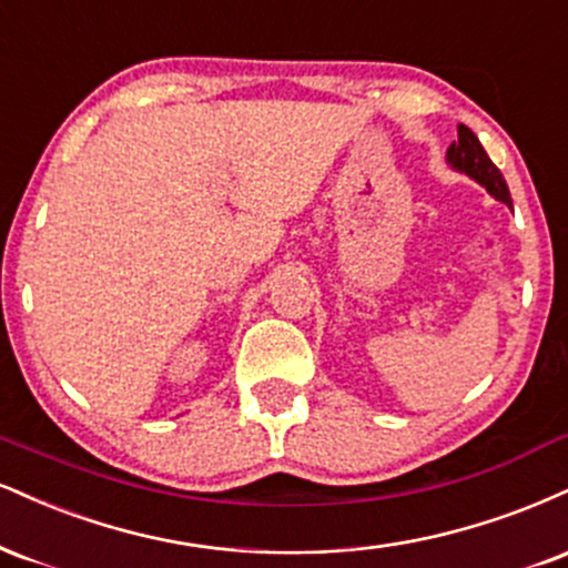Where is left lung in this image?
Returning a JSON list of instances; mask_svg holds the SVG:
<instances>
[{"instance_id": "1", "label": "left lung", "mask_w": 568, "mask_h": 568, "mask_svg": "<svg viewBox=\"0 0 568 568\" xmlns=\"http://www.w3.org/2000/svg\"><path fill=\"white\" fill-rule=\"evenodd\" d=\"M447 163L455 169V172L468 174L470 180H476L481 187H487V193L491 197L514 206V203H510V190L503 180L500 169L489 161L487 150L481 148L479 136L470 132L468 126L457 124V140L447 148Z\"/></svg>"}]
</instances>
